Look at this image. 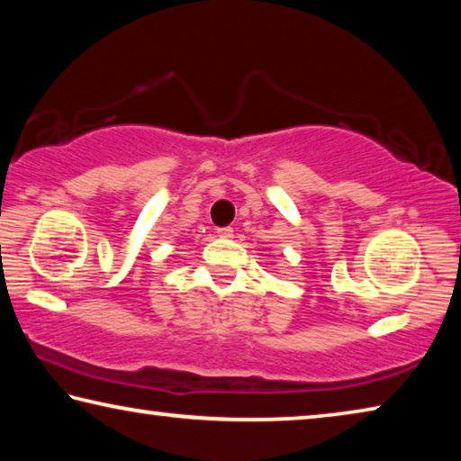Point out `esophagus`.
<instances>
[{
    "mask_svg": "<svg viewBox=\"0 0 461 461\" xmlns=\"http://www.w3.org/2000/svg\"><path fill=\"white\" fill-rule=\"evenodd\" d=\"M217 236H220V238H231L233 236V228H220V230H217Z\"/></svg>",
    "mask_w": 461,
    "mask_h": 461,
    "instance_id": "obj_1",
    "label": "esophagus"
}]
</instances>
